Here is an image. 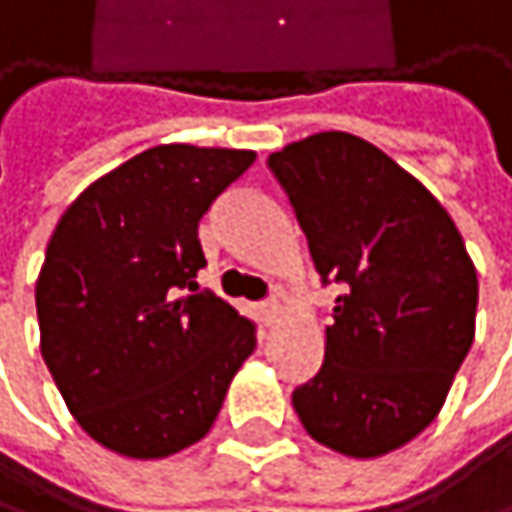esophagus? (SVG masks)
<instances>
[{
    "instance_id": "obj_1",
    "label": "esophagus",
    "mask_w": 512,
    "mask_h": 512,
    "mask_svg": "<svg viewBox=\"0 0 512 512\" xmlns=\"http://www.w3.org/2000/svg\"><path fill=\"white\" fill-rule=\"evenodd\" d=\"M279 318H282V306H279V300H276V297H273V300H267V303H261V321H264L267 327H273Z\"/></svg>"
}]
</instances>
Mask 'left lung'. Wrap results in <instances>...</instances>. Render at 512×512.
I'll use <instances>...</instances> for the list:
<instances>
[{
	"label": "left lung",
	"instance_id": "left-lung-1",
	"mask_svg": "<svg viewBox=\"0 0 512 512\" xmlns=\"http://www.w3.org/2000/svg\"><path fill=\"white\" fill-rule=\"evenodd\" d=\"M324 285H342L324 366L294 390L306 432L375 459L441 411L471 351L477 270L447 209L387 152L321 131L270 155Z\"/></svg>",
	"mask_w": 512,
	"mask_h": 512
}]
</instances>
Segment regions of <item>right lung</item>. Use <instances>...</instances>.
<instances>
[{
	"mask_svg": "<svg viewBox=\"0 0 512 512\" xmlns=\"http://www.w3.org/2000/svg\"><path fill=\"white\" fill-rule=\"evenodd\" d=\"M251 149L152 146L59 218L35 282L41 357L80 429L128 459L197 444L258 345L212 291L197 224Z\"/></svg>",
	"mask_w": 512,
	"mask_h": 512,
	"instance_id": "add662e5",
	"label": "right lung"
}]
</instances>
